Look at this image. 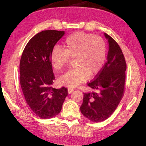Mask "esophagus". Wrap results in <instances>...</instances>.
<instances>
[{"instance_id": "obj_1", "label": "esophagus", "mask_w": 146, "mask_h": 146, "mask_svg": "<svg viewBox=\"0 0 146 146\" xmlns=\"http://www.w3.org/2000/svg\"><path fill=\"white\" fill-rule=\"evenodd\" d=\"M73 91H74V90L72 89V88H68V93L69 94L72 93Z\"/></svg>"}]
</instances>
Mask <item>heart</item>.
I'll list each match as a JSON object with an SVG mask.
<instances>
[{
	"mask_svg": "<svg viewBox=\"0 0 146 146\" xmlns=\"http://www.w3.org/2000/svg\"><path fill=\"white\" fill-rule=\"evenodd\" d=\"M64 49L55 46L50 54L54 68L60 70L68 65L70 58H75L76 68L70 69L59 78L62 85L75 88L85 82L90 75L98 74L104 63L106 44L100 36L85 32H76L66 38Z\"/></svg>",
	"mask_w": 146,
	"mask_h": 146,
	"instance_id": "obj_1",
	"label": "heart"
}]
</instances>
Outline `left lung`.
<instances>
[{
    "label": "left lung",
    "mask_w": 146,
    "mask_h": 146,
    "mask_svg": "<svg viewBox=\"0 0 146 146\" xmlns=\"http://www.w3.org/2000/svg\"><path fill=\"white\" fill-rule=\"evenodd\" d=\"M108 39L107 61L94 80L87 83L92 91L83 93L80 107L83 115L92 122L108 119L115 111L124 94L126 61L121 47L113 38L105 33Z\"/></svg>",
    "instance_id": "left-lung-1"
}]
</instances>
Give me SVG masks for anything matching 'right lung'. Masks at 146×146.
I'll return each instance as SVG.
<instances>
[{
	"label": "right lung",
	"mask_w": 146,
	"mask_h": 146,
	"mask_svg": "<svg viewBox=\"0 0 146 146\" xmlns=\"http://www.w3.org/2000/svg\"><path fill=\"white\" fill-rule=\"evenodd\" d=\"M64 31L44 30L30 39L22 54L19 82L24 99L31 110L41 119H47L61 111L68 89L52 86L55 76L50 54Z\"/></svg>",
	"instance_id": "add662e5"
}]
</instances>
